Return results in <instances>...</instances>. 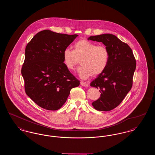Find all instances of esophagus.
Listing matches in <instances>:
<instances>
[{
  "mask_svg": "<svg viewBox=\"0 0 155 155\" xmlns=\"http://www.w3.org/2000/svg\"><path fill=\"white\" fill-rule=\"evenodd\" d=\"M81 85L84 86V87H88V83L86 82H84V81H81L80 82Z\"/></svg>",
  "mask_w": 155,
  "mask_h": 155,
  "instance_id": "obj_1",
  "label": "esophagus"
}]
</instances>
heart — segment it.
<instances>
[{
  "label": "heart",
  "instance_id": "heart-1",
  "mask_svg": "<svg viewBox=\"0 0 155 155\" xmlns=\"http://www.w3.org/2000/svg\"><path fill=\"white\" fill-rule=\"evenodd\" d=\"M109 58V51L106 46L97 45L87 39L76 42L73 51L66 48L63 52V62L70 70H73L81 59L78 73L82 79L102 74L108 65Z\"/></svg>",
  "mask_w": 155,
  "mask_h": 155
}]
</instances>
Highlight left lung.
<instances>
[{
    "mask_svg": "<svg viewBox=\"0 0 155 155\" xmlns=\"http://www.w3.org/2000/svg\"><path fill=\"white\" fill-rule=\"evenodd\" d=\"M88 39L102 42L110 53L106 68L91 83L101 93L92 104L97 110H111L121 103L132 88L136 60L131 48L114 35L105 34Z\"/></svg>",
    "mask_w": 155,
    "mask_h": 155,
    "instance_id": "obj_1",
    "label": "left lung"
}]
</instances>
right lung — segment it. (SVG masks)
Listing matches in <instances>:
<instances>
[{"label": "right lung", "mask_w": 155, "mask_h": 155, "mask_svg": "<svg viewBox=\"0 0 155 155\" xmlns=\"http://www.w3.org/2000/svg\"><path fill=\"white\" fill-rule=\"evenodd\" d=\"M78 35L44 30L27 44L21 69L25 93L41 107L58 110L66 102L71 89L79 86L67 68L63 52Z\"/></svg>", "instance_id": "right-lung-1"}]
</instances>
